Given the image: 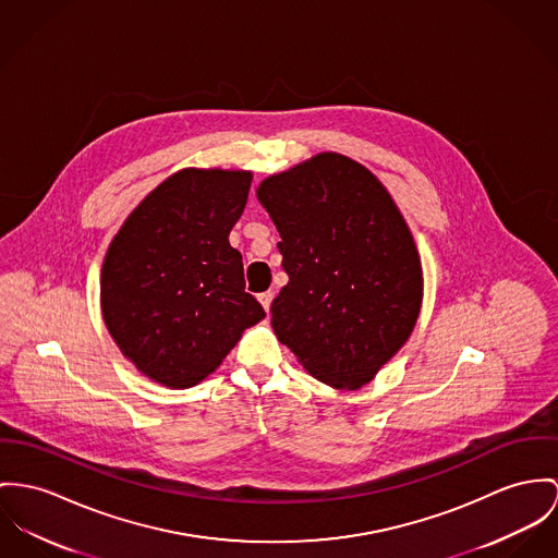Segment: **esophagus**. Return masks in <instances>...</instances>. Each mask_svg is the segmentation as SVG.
Returning a JSON list of instances; mask_svg holds the SVG:
<instances>
[{
	"label": "esophagus",
	"mask_w": 558,
	"mask_h": 558,
	"mask_svg": "<svg viewBox=\"0 0 558 558\" xmlns=\"http://www.w3.org/2000/svg\"><path fill=\"white\" fill-rule=\"evenodd\" d=\"M258 301H260V305L265 307V312H269V305H271V301H274V293H271V291L260 293V295H258Z\"/></svg>",
	"instance_id": "1"
}]
</instances>
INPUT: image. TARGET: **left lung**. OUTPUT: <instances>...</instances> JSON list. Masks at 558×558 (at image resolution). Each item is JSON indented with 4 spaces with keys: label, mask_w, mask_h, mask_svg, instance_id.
<instances>
[{
    "label": "left lung",
    "mask_w": 558,
    "mask_h": 558,
    "mask_svg": "<svg viewBox=\"0 0 558 558\" xmlns=\"http://www.w3.org/2000/svg\"><path fill=\"white\" fill-rule=\"evenodd\" d=\"M278 233L289 284L271 325L325 385L354 390L410 338L423 300L412 233L383 182L323 153L257 189Z\"/></svg>",
    "instance_id": "obj_1"
}]
</instances>
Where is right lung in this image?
<instances>
[{
    "label": "right lung",
    "mask_w": 558,
    "mask_h": 558,
    "mask_svg": "<svg viewBox=\"0 0 558 558\" xmlns=\"http://www.w3.org/2000/svg\"><path fill=\"white\" fill-rule=\"evenodd\" d=\"M251 172L182 170L161 182L112 240L101 267L106 327L155 383L189 388L265 316L246 293L229 231L246 208Z\"/></svg>",
    "instance_id": "1"
}]
</instances>
